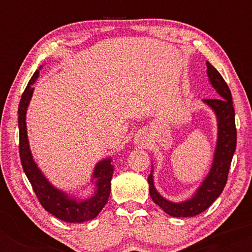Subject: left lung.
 I'll list each match as a JSON object with an SVG mask.
<instances>
[{
    "mask_svg": "<svg viewBox=\"0 0 252 252\" xmlns=\"http://www.w3.org/2000/svg\"><path fill=\"white\" fill-rule=\"evenodd\" d=\"M207 77L212 88L218 94L216 99H202L209 108L212 109L217 118V143L213 161L210 172L205 176L194 194L187 200L174 202L163 198L155 189L153 169L148 176L149 194L153 201L162 209L167 215L176 218H187L200 215L212 205V202L221 194L227 181L230 164L236 150L237 131L235 123V109L232 96L227 84L218 71L209 62H206Z\"/></svg>",
    "mask_w": 252,
    "mask_h": 252,
    "instance_id": "left-lung-1",
    "label": "left lung"
}]
</instances>
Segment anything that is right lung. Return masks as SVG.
I'll return each instance as SVG.
<instances>
[{
	"instance_id": "obj_1",
	"label": "right lung",
	"mask_w": 252,
	"mask_h": 252,
	"mask_svg": "<svg viewBox=\"0 0 252 252\" xmlns=\"http://www.w3.org/2000/svg\"><path fill=\"white\" fill-rule=\"evenodd\" d=\"M41 66L39 67V70ZM39 70L35 71L30 83L26 86L19 104V135H20V158L28 180H30L34 192L39 199L40 204L47 212L53 215L60 220L66 222H84L96 218L100 211L108 202L110 190H111V179L114 174L112 158H106L96 163L92 172L90 182L94 185V194L88 199L78 198L57 189L43 175L41 169L37 167L32 155L30 141L27 135L26 115L34 92V83L39 78Z\"/></svg>"
}]
</instances>
